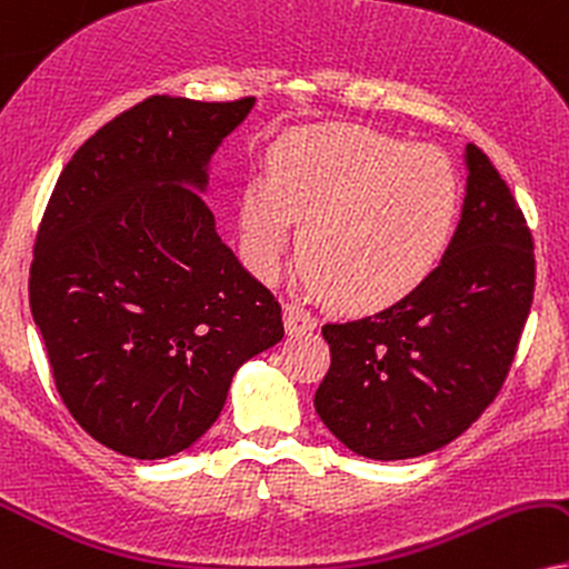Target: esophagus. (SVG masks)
Instances as JSON below:
<instances>
[{"instance_id": "1", "label": "esophagus", "mask_w": 569, "mask_h": 569, "mask_svg": "<svg viewBox=\"0 0 569 569\" xmlns=\"http://www.w3.org/2000/svg\"><path fill=\"white\" fill-rule=\"evenodd\" d=\"M284 327L290 335H306L317 327V317L298 303L284 306Z\"/></svg>"}]
</instances>
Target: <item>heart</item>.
I'll use <instances>...</instances> for the list:
<instances>
[{
    "mask_svg": "<svg viewBox=\"0 0 569 569\" xmlns=\"http://www.w3.org/2000/svg\"><path fill=\"white\" fill-rule=\"evenodd\" d=\"M459 187L443 152L369 129L298 131L277 147L269 181L242 194V252L271 277L303 221L306 282L335 303L380 311L417 292L451 242Z\"/></svg>",
    "mask_w": 569,
    "mask_h": 569,
    "instance_id": "b5f03b06",
    "label": "heart"
}]
</instances>
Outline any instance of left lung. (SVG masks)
I'll return each instance as SVG.
<instances>
[{
  "mask_svg": "<svg viewBox=\"0 0 569 569\" xmlns=\"http://www.w3.org/2000/svg\"><path fill=\"white\" fill-rule=\"evenodd\" d=\"M467 194L432 277L375 317L325 325L327 377L313 406L350 451L411 459L459 438L499 396L536 290L532 237L480 147L467 144Z\"/></svg>",
  "mask_w": 569,
  "mask_h": 569,
  "instance_id": "8db88e82",
  "label": "left lung"
}]
</instances>
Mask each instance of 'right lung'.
Wrapping results in <instances>:
<instances>
[{
  "instance_id": "obj_1",
  "label": "right lung",
  "mask_w": 569,
  "mask_h": 569,
  "mask_svg": "<svg viewBox=\"0 0 569 569\" xmlns=\"http://www.w3.org/2000/svg\"><path fill=\"white\" fill-rule=\"evenodd\" d=\"M252 104L147 97L76 150L47 202L33 321L76 422L131 459L202 438L234 371L284 338L282 306L202 200L210 158Z\"/></svg>"
}]
</instances>
